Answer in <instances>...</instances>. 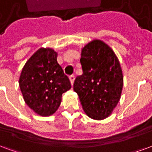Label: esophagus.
<instances>
[{
    "mask_svg": "<svg viewBox=\"0 0 152 152\" xmlns=\"http://www.w3.org/2000/svg\"><path fill=\"white\" fill-rule=\"evenodd\" d=\"M69 81L71 83V85H73L74 84V81H75V76L74 75H70L69 76Z\"/></svg>",
    "mask_w": 152,
    "mask_h": 152,
    "instance_id": "34e87169",
    "label": "esophagus"
}]
</instances>
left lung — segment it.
<instances>
[{
	"mask_svg": "<svg viewBox=\"0 0 152 152\" xmlns=\"http://www.w3.org/2000/svg\"><path fill=\"white\" fill-rule=\"evenodd\" d=\"M83 75L77 76L74 91L89 117L107 118L120 99L124 76L120 63L110 46L94 40L82 50Z\"/></svg>",
	"mask_w": 152,
	"mask_h": 152,
	"instance_id": "8db88e82",
	"label": "left lung"
}]
</instances>
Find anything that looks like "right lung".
Wrapping results in <instances>:
<instances>
[{
    "label": "right lung",
    "instance_id": "1",
    "mask_svg": "<svg viewBox=\"0 0 152 152\" xmlns=\"http://www.w3.org/2000/svg\"><path fill=\"white\" fill-rule=\"evenodd\" d=\"M57 56L52 49L41 48L27 61L19 78L25 102L42 116L53 115L61 104L62 94L71 88Z\"/></svg>",
    "mask_w": 152,
    "mask_h": 152
}]
</instances>
